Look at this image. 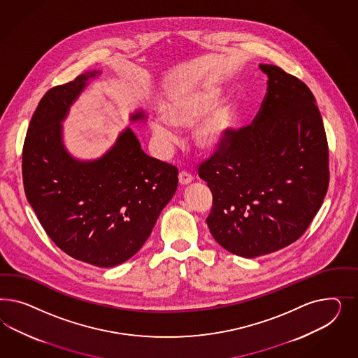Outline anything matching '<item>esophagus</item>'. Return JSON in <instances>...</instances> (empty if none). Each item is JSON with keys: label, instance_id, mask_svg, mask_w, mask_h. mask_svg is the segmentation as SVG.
I'll return each instance as SVG.
<instances>
[{"label": "esophagus", "instance_id": "1", "mask_svg": "<svg viewBox=\"0 0 358 358\" xmlns=\"http://www.w3.org/2000/svg\"><path fill=\"white\" fill-rule=\"evenodd\" d=\"M178 181H180V185H182V186L189 185L193 181V176L187 173V172H180V174H178Z\"/></svg>", "mask_w": 358, "mask_h": 358}]
</instances>
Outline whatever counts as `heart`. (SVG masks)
Instances as JSON below:
<instances>
[{
  "instance_id": "heart-1",
  "label": "heart",
  "mask_w": 358,
  "mask_h": 358,
  "mask_svg": "<svg viewBox=\"0 0 358 358\" xmlns=\"http://www.w3.org/2000/svg\"><path fill=\"white\" fill-rule=\"evenodd\" d=\"M214 85H198L178 92L162 108L164 120H155L152 131L163 143L176 139L173 129H192L195 148L205 155L224 151L234 141L241 118L235 99H223Z\"/></svg>"
}]
</instances>
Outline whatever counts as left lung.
Segmentation results:
<instances>
[{"instance_id": "1", "label": "left lung", "mask_w": 358, "mask_h": 358, "mask_svg": "<svg viewBox=\"0 0 358 358\" xmlns=\"http://www.w3.org/2000/svg\"><path fill=\"white\" fill-rule=\"evenodd\" d=\"M268 92L252 126L199 166L213 193L207 226L224 250L245 259L290 245L323 205L328 144L314 94L280 66L260 64Z\"/></svg>"}]
</instances>
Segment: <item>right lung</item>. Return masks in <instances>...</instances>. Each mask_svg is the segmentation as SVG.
<instances>
[{"label":"right lung","mask_w":358,"mask_h":358,"mask_svg":"<svg viewBox=\"0 0 358 358\" xmlns=\"http://www.w3.org/2000/svg\"><path fill=\"white\" fill-rule=\"evenodd\" d=\"M101 71L50 89L30 122L22 153L29 203L47 235L66 255L99 268L131 259L172 199L178 171L150 157L130 127L101 157L80 160L64 144L71 106ZM136 110L131 122H144Z\"/></svg>","instance_id":"right-lung-1"}]
</instances>
